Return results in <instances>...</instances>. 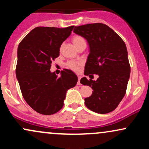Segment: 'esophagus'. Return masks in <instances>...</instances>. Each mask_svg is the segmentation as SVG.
Instances as JSON below:
<instances>
[{
    "label": "esophagus",
    "instance_id": "esophagus-1",
    "mask_svg": "<svg viewBox=\"0 0 149 149\" xmlns=\"http://www.w3.org/2000/svg\"><path fill=\"white\" fill-rule=\"evenodd\" d=\"M78 83H77V84H78V85H81V83H80V79H81V77H80V76H78Z\"/></svg>",
    "mask_w": 149,
    "mask_h": 149
}]
</instances>
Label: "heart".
Instances as JSON below:
<instances>
[{
  "label": "heart",
  "mask_w": 149,
  "mask_h": 149,
  "mask_svg": "<svg viewBox=\"0 0 149 149\" xmlns=\"http://www.w3.org/2000/svg\"><path fill=\"white\" fill-rule=\"evenodd\" d=\"M72 42L76 47H78V46L82 45V44L85 43L84 38L80 36H74L72 38ZM80 65H81L80 63L77 62V61H70L66 64L67 67L73 70V71H77V70L79 69V66Z\"/></svg>",
  "instance_id": "b5f03b06"
}]
</instances>
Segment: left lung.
<instances>
[{
	"label": "left lung",
	"mask_w": 149,
	"mask_h": 149,
	"mask_svg": "<svg viewBox=\"0 0 149 149\" xmlns=\"http://www.w3.org/2000/svg\"><path fill=\"white\" fill-rule=\"evenodd\" d=\"M73 32L88 41L90 47L84 74L91 78L97 74V80L83 77L80 83L93 90L85 99V106L98 113L113 111L118 106L126 92L130 75L125 43L107 25L88 24L75 27Z\"/></svg>",
	"instance_id": "obj_1"
}]
</instances>
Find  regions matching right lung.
I'll return each instance as SVG.
<instances>
[{"label": "right lung", "mask_w": 149, "mask_h": 149, "mask_svg": "<svg viewBox=\"0 0 149 149\" xmlns=\"http://www.w3.org/2000/svg\"><path fill=\"white\" fill-rule=\"evenodd\" d=\"M73 27H36L18 46L16 76L22 94L26 103L40 114L59 111L67 90L78 82V77L71 70L61 71L60 77L50 71L52 61L59 57L61 45Z\"/></svg>", "instance_id": "1"}]
</instances>
